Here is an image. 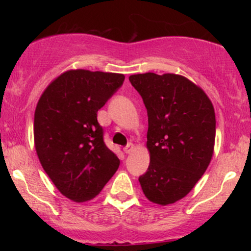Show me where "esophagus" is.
<instances>
[{"instance_id": "34e87169", "label": "esophagus", "mask_w": 251, "mask_h": 251, "mask_svg": "<svg viewBox=\"0 0 251 251\" xmlns=\"http://www.w3.org/2000/svg\"><path fill=\"white\" fill-rule=\"evenodd\" d=\"M133 144L132 143H129V144H127V145L125 146V148H124V152H125V153H131L132 151H133Z\"/></svg>"}]
</instances>
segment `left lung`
<instances>
[{
    "label": "left lung",
    "instance_id": "left-lung-1",
    "mask_svg": "<svg viewBox=\"0 0 251 251\" xmlns=\"http://www.w3.org/2000/svg\"><path fill=\"white\" fill-rule=\"evenodd\" d=\"M148 109L150 165L139 177L150 201L168 205L191 191L214 154L215 109L204 91L178 74L128 77Z\"/></svg>",
    "mask_w": 251,
    "mask_h": 251
}]
</instances>
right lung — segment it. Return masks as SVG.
Returning a JSON list of instances; mask_svg holds the SVG:
<instances>
[{
    "instance_id": "add662e5",
    "label": "right lung",
    "mask_w": 251,
    "mask_h": 251,
    "mask_svg": "<svg viewBox=\"0 0 251 251\" xmlns=\"http://www.w3.org/2000/svg\"><path fill=\"white\" fill-rule=\"evenodd\" d=\"M124 74L72 70L50 83L36 105L34 142L40 163L70 200L100 194L120 160L103 142L97 113L122 87Z\"/></svg>"
}]
</instances>
